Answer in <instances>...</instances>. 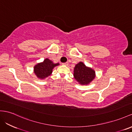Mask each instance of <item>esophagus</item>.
<instances>
[{"label": "esophagus", "mask_w": 132, "mask_h": 132, "mask_svg": "<svg viewBox=\"0 0 132 132\" xmlns=\"http://www.w3.org/2000/svg\"><path fill=\"white\" fill-rule=\"evenodd\" d=\"M63 65H66V66H67L69 65V63H68V62H65V63H62Z\"/></svg>", "instance_id": "esophagus-1"}]
</instances>
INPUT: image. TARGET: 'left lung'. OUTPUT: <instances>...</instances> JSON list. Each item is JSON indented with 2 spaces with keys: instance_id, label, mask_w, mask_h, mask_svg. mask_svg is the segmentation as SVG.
Listing matches in <instances>:
<instances>
[{
  "instance_id": "8db88e82",
  "label": "left lung",
  "mask_w": 132,
  "mask_h": 132,
  "mask_svg": "<svg viewBox=\"0 0 132 132\" xmlns=\"http://www.w3.org/2000/svg\"><path fill=\"white\" fill-rule=\"evenodd\" d=\"M74 78L80 85H88L95 77V72L82 62L76 64L73 70Z\"/></svg>"
}]
</instances>
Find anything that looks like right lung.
I'll use <instances>...</instances> for the list:
<instances>
[{"mask_svg": "<svg viewBox=\"0 0 132 132\" xmlns=\"http://www.w3.org/2000/svg\"><path fill=\"white\" fill-rule=\"evenodd\" d=\"M59 65V63H54L50 59H46L42 62L37 63L35 66L34 72L38 78L45 79L52 73L54 67Z\"/></svg>", "mask_w": 132, "mask_h": 132, "instance_id": "1", "label": "right lung"}]
</instances>
